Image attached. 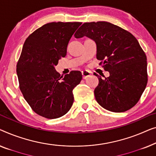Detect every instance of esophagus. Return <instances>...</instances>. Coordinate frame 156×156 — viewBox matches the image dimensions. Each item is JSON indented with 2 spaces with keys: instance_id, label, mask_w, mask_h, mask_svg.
Segmentation results:
<instances>
[{
  "instance_id": "34e87169",
  "label": "esophagus",
  "mask_w": 156,
  "mask_h": 156,
  "mask_svg": "<svg viewBox=\"0 0 156 156\" xmlns=\"http://www.w3.org/2000/svg\"><path fill=\"white\" fill-rule=\"evenodd\" d=\"M82 75L83 79H86L87 78H88L89 76H90L91 72H90L88 71H82Z\"/></svg>"
}]
</instances>
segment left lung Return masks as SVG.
Here are the masks:
<instances>
[{
    "label": "left lung",
    "instance_id": "1",
    "mask_svg": "<svg viewBox=\"0 0 156 156\" xmlns=\"http://www.w3.org/2000/svg\"><path fill=\"white\" fill-rule=\"evenodd\" d=\"M86 36L97 44L99 65L109 76L99 79L94 94L100 106L113 112H124L141 98L147 83L146 55L136 37L107 22L85 23L74 34Z\"/></svg>",
    "mask_w": 156,
    "mask_h": 156
}]
</instances>
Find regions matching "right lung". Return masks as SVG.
<instances>
[{"instance_id":"obj_1","label":"right lung","mask_w":156,"mask_h":156,"mask_svg":"<svg viewBox=\"0 0 156 156\" xmlns=\"http://www.w3.org/2000/svg\"><path fill=\"white\" fill-rule=\"evenodd\" d=\"M81 23H50L29 35L17 63L20 90L37 115L56 119L66 115L73 102V90L82 80L79 71L64 76L54 66L65 57L70 39Z\"/></svg>"}]
</instances>
